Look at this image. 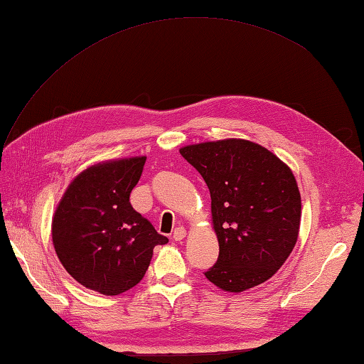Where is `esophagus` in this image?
I'll use <instances>...</instances> for the list:
<instances>
[{
    "instance_id": "34e87169",
    "label": "esophagus",
    "mask_w": 364,
    "mask_h": 364,
    "mask_svg": "<svg viewBox=\"0 0 364 364\" xmlns=\"http://www.w3.org/2000/svg\"><path fill=\"white\" fill-rule=\"evenodd\" d=\"M172 237H173V241H183V239L186 237V228H184V227L175 228Z\"/></svg>"
}]
</instances>
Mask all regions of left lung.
Segmentation results:
<instances>
[{"instance_id": "obj_1", "label": "left lung", "mask_w": 364, "mask_h": 364, "mask_svg": "<svg viewBox=\"0 0 364 364\" xmlns=\"http://www.w3.org/2000/svg\"><path fill=\"white\" fill-rule=\"evenodd\" d=\"M180 153L203 176L211 194L219 258L205 277L227 292L269 280L299 237L301 200L292 170L245 139L186 145Z\"/></svg>"}]
</instances>
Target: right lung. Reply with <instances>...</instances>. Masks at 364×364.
<instances>
[{
  "instance_id": "obj_1",
  "label": "right lung",
  "mask_w": 364,
  "mask_h": 364,
  "mask_svg": "<svg viewBox=\"0 0 364 364\" xmlns=\"http://www.w3.org/2000/svg\"><path fill=\"white\" fill-rule=\"evenodd\" d=\"M145 159L97 162L73 178L56 206L54 250L84 288L105 296L131 289L149 269L154 245L168 242L129 203Z\"/></svg>"
}]
</instances>
